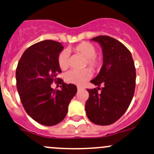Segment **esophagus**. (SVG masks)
<instances>
[{
    "instance_id": "1",
    "label": "esophagus",
    "mask_w": 154,
    "mask_h": 154,
    "mask_svg": "<svg viewBox=\"0 0 154 154\" xmlns=\"http://www.w3.org/2000/svg\"><path fill=\"white\" fill-rule=\"evenodd\" d=\"M77 90H78L79 91L81 90H83V88L81 87V86H77Z\"/></svg>"
}]
</instances>
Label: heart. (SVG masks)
Returning a JSON list of instances; mask_svg holds the SVG:
<instances>
[{"mask_svg": "<svg viewBox=\"0 0 154 154\" xmlns=\"http://www.w3.org/2000/svg\"><path fill=\"white\" fill-rule=\"evenodd\" d=\"M74 52L85 58V66L90 67L93 70H97L101 67L102 60L100 57L96 56V49L94 45L89 42H82L73 48ZM69 55L66 50L59 54L58 62L60 69H66L69 66ZM91 73L88 69L83 70H70L66 74L65 79L67 82L76 85H82L91 77Z\"/></svg>", "mask_w": 154, "mask_h": 154, "instance_id": "b5f03b06", "label": "heart"}]
</instances>
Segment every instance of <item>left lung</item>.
Instances as JSON below:
<instances>
[{
  "label": "left lung",
  "mask_w": 154,
  "mask_h": 154,
  "mask_svg": "<svg viewBox=\"0 0 154 154\" xmlns=\"http://www.w3.org/2000/svg\"><path fill=\"white\" fill-rule=\"evenodd\" d=\"M91 41L98 42L102 49L103 64L99 74L91 83L103 87L88 89L89 98L85 112L91 122L101 126L118 121L129 107L134 94L136 70L131 52L110 36H99Z\"/></svg>",
  "instance_id": "1"
}]
</instances>
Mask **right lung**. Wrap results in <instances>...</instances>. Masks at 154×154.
<instances>
[{"instance_id": "1", "label": "right lung", "mask_w": 154, "mask_h": 154, "mask_svg": "<svg viewBox=\"0 0 154 154\" xmlns=\"http://www.w3.org/2000/svg\"><path fill=\"white\" fill-rule=\"evenodd\" d=\"M63 47L60 42L45 40L28 47L16 69L17 88L25 110L44 126H54L64 119L77 89L73 84L62 83L61 90L51 84L60 80L58 58Z\"/></svg>"}]
</instances>
